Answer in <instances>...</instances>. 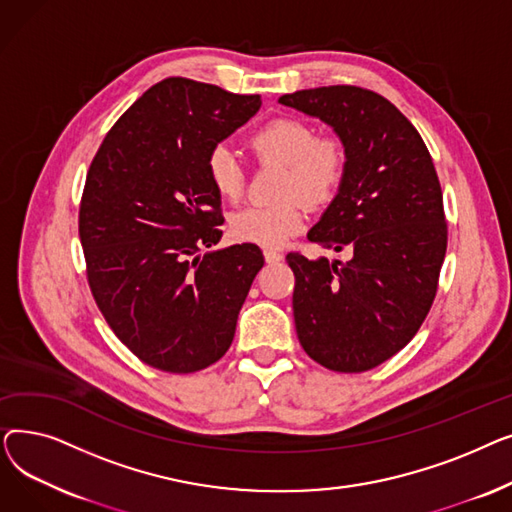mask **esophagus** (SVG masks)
Returning a JSON list of instances; mask_svg holds the SVG:
<instances>
[{
    "mask_svg": "<svg viewBox=\"0 0 512 512\" xmlns=\"http://www.w3.org/2000/svg\"><path fill=\"white\" fill-rule=\"evenodd\" d=\"M263 257H265L267 263H280L284 255L278 253V251H274V249H265V251H263Z\"/></svg>",
    "mask_w": 512,
    "mask_h": 512,
    "instance_id": "34e87169",
    "label": "esophagus"
}]
</instances>
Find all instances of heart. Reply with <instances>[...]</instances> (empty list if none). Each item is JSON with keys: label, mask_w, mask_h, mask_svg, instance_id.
I'll use <instances>...</instances> for the list:
<instances>
[{"label": "heart", "mask_w": 512, "mask_h": 512, "mask_svg": "<svg viewBox=\"0 0 512 512\" xmlns=\"http://www.w3.org/2000/svg\"><path fill=\"white\" fill-rule=\"evenodd\" d=\"M247 147L257 164L282 166L278 197L272 205H249L230 215L228 230L238 242L278 247L305 224L303 203L328 207L342 191L351 166L348 147L338 134H317L315 126L297 116H274L259 124ZM205 174L222 199L236 201L245 191V170L236 155L215 145L205 157Z\"/></svg>", "instance_id": "heart-1"}]
</instances>
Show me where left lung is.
Here are the masks:
<instances>
[{"mask_svg": "<svg viewBox=\"0 0 512 512\" xmlns=\"http://www.w3.org/2000/svg\"><path fill=\"white\" fill-rule=\"evenodd\" d=\"M344 139L351 166L340 195L307 238L351 261L292 251V311L305 353L361 373L405 348L438 292L448 224L442 188L417 128L375 91L332 85L280 97Z\"/></svg>", "mask_w": 512, "mask_h": 512, "instance_id": "left-lung-1", "label": "left lung"}]
</instances>
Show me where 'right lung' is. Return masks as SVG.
I'll return each instance as SVG.
<instances>
[{
	"mask_svg": "<svg viewBox=\"0 0 512 512\" xmlns=\"http://www.w3.org/2000/svg\"><path fill=\"white\" fill-rule=\"evenodd\" d=\"M261 107L259 95L172 76L105 134L78 209L93 299L122 344L168 373H195L232 344L263 267L257 245H218L220 195L205 157Z\"/></svg>",
	"mask_w": 512,
	"mask_h": 512,
	"instance_id": "obj_1",
	"label": "right lung"
}]
</instances>
